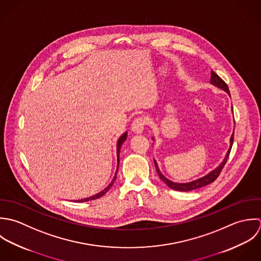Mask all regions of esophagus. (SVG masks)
Segmentation results:
<instances>
[{
    "mask_svg": "<svg viewBox=\"0 0 261 261\" xmlns=\"http://www.w3.org/2000/svg\"><path fill=\"white\" fill-rule=\"evenodd\" d=\"M132 131L136 134H140L143 132L144 127H145V120L142 117L136 118L133 123H132Z\"/></svg>",
    "mask_w": 261,
    "mask_h": 261,
    "instance_id": "obj_1",
    "label": "esophagus"
}]
</instances>
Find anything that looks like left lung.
<instances>
[{
	"instance_id": "1",
	"label": "left lung",
	"mask_w": 261,
	"mask_h": 261,
	"mask_svg": "<svg viewBox=\"0 0 261 261\" xmlns=\"http://www.w3.org/2000/svg\"><path fill=\"white\" fill-rule=\"evenodd\" d=\"M211 84L222 89L223 91H225L226 93H228L230 95V92H229V89H228V86L227 84L217 74L215 73L214 71H211ZM233 140H234V132L231 136V139H230V148L226 154V156L224 158L223 162L216 168L214 169L213 171H211L210 173H208L207 175L199 178V179H196L194 181H191V182H186V184H178V182H173L169 179H167L164 175H162V173L160 172L158 166H157L156 161L154 160V164H155V167H156L157 173L160 177V179L167 186L169 187L170 189L172 190H175V191H180V192H189V191H193V190H197V189H200V188H203L205 186H208L210 184H212L214 180L217 179V177L220 175L223 167L225 166L226 162H227V159L229 157L230 154V151H231V148H232V145H233Z\"/></svg>"
}]
</instances>
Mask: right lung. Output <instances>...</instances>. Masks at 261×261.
<instances>
[{"instance_id": "1", "label": "right lung", "mask_w": 261, "mask_h": 261, "mask_svg": "<svg viewBox=\"0 0 261 261\" xmlns=\"http://www.w3.org/2000/svg\"><path fill=\"white\" fill-rule=\"evenodd\" d=\"M126 138H127V132H125L120 138H119V140H118V142H117V157H118V166H117V170H116V174H115V176H114V178H113V180L111 181V184L103 190L101 193H99V194H97V195H95V196H93V197H90V198H87V199H84V200H79V201H74V202H80V203H83V202H88V201H92V200H96V199H99V198H101V197H103L105 194L111 189V187L114 185V181L116 180V177H117V172H118V167H119V153H120V149H121V146H122V144H123V142L126 140Z\"/></svg>"}]
</instances>
